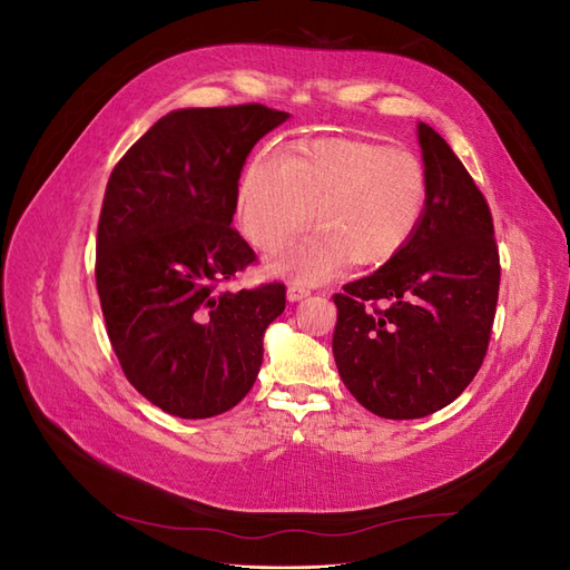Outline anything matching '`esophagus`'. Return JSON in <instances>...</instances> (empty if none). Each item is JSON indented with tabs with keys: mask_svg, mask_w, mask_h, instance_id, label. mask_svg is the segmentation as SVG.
I'll list each match as a JSON object with an SVG mask.
<instances>
[{
	"mask_svg": "<svg viewBox=\"0 0 570 570\" xmlns=\"http://www.w3.org/2000/svg\"><path fill=\"white\" fill-rule=\"evenodd\" d=\"M308 295H312V289H306V287L297 285V283H292V285L287 287V299H289V302H299V299H304V297H308Z\"/></svg>",
	"mask_w": 570,
	"mask_h": 570,
	"instance_id": "obj_1",
	"label": "esophagus"
}]
</instances>
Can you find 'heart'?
Wrapping results in <instances>:
<instances>
[{"mask_svg":"<svg viewBox=\"0 0 570 570\" xmlns=\"http://www.w3.org/2000/svg\"><path fill=\"white\" fill-rule=\"evenodd\" d=\"M428 204L425 168L404 149L323 137L258 151L237 187V220L249 243L273 252L299 233L314 209L318 228L275 258L299 283H321L344 264H385L419 230Z\"/></svg>","mask_w":570,"mask_h":570,"instance_id":"b5f03b06","label":"heart"}]
</instances>
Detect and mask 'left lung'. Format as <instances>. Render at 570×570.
<instances>
[{"label":"left lung","instance_id":"1","mask_svg":"<svg viewBox=\"0 0 570 570\" xmlns=\"http://www.w3.org/2000/svg\"><path fill=\"white\" fill-rule=\"evenodd\" d=\"M428 204L409 243L335 295L342 383L375 416L423 419L452 404L482 366L499 295L490 206L452 147L425 124Z\"/></svg>","mask_w":570,"mask_h":570}]
</instances>
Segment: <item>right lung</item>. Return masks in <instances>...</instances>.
Wrapping results in <instances>:
<instances>
[{"mask_svg":"<svg viewBox=\"0 0 570 570\" xmlns=\"http://www.w3.org/2000/svg\"><path fill=\"white\" fill-rule=\"evenodd\" d=\"M264 105L176 109L116 164L97 228V292L130 385L170 416L212 419L252 390L285 285L230 289L256 254L233 226Z\"/></svg>","mask_w":570,"mask_h":570,"instance_id":"obj_1","label":"right lung"}]
</instances>
